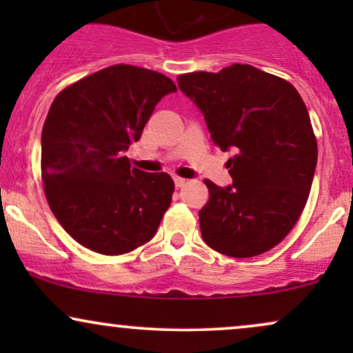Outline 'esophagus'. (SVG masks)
<instances>
[{"label": "esophagus", "instance_id": "esophagus-1", "mask_svg": "<svg viewBox=\"0 0 353 353\" xmlns=\"http://www.w3.org/2000/svg\"><path fill=\"white\" fill-rule=\"evenodd\" d=\"M174 184H176V188H184L185 179H184V177L176 176V177H174Z\"/></svg>", "mask_w": 353, "mask_h": 353}]
</instances>
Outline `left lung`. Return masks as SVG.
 <instances>
[{"label":"left lung","mask_w":353,"mask_h":353,"mask_svg":"<svg viewBox=\"0 0 353 353\" xmlns=\"http://www.w3.org/2000/svg\"><path fill=\"white\" fill-rule=\"evenodd\" d=\"M177 84L202 111L214 144L234 152L232 185L204 181L202 239L229 257L267 252L297 224L317 165V139L301 94L250 64L188 72Z\"/></svg>","instance_id":"8db88e82"}]
</instances>
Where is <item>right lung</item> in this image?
<instances>
[{
	"label": "right lung",
	"mask_w": 353,
	"mask_h": 353,
	"mask_svg": "<svg viewBox=\"0 0 353 353\" xmlns=\"http://www.w3.org/2000/svg\"><path fill=\"white\" fill-rule=\"evenodd\" d=\"M176 91L161 72L114 64L52 101L41 134L44 196L63 229L86 249L128 254L156 234L174 181L131 168L124 151L139 141L154 106Z\"/></svg>",
	"instance_id": "1"
}]
</instances>
